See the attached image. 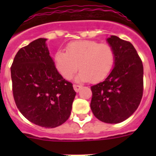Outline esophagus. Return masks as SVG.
<instances>
[{
	"instance_id": "1",
	"label": "esophagus",
	"mask_w": 156,
	"mask_h": 156,
	"mask_svg": "<svg viewBox=\"0 0 156 156\" xmlns=\"http://www.w3.org/2000/svg\"><path fill=\"white\" fill-rule=\"evenodd\" d=\"M81 87H81L80 85H77V84L73 85V88H74V90H75L76 92L79 91V90L81 89Z\"/></svg>"
}]
</instances>
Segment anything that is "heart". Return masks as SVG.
<instances>
[{
	"mask_svg": "<svg viewBox=\"0 0 156 156\" xmlns=\"http://www.w3.org/2000/svg\"><path fill=\"white\" fill-rule=\"evenodd\" d=\"M115 59V51L110 44L84 40L69 43L66 53L62 51L56 52L54 63L65 79H71L80 67L78 80H90L96 83L108 76L113 68Z\"/></svg>",
	"mask_w": 156,
	"mask_h": 156,
	"instance_id": "heart-1",
	"label": "heart"
}]
</instances>
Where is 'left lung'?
I'll list each match as a JSON object with an SVG mask.
<instances>
[{"instance_id":"left-lung-1","label":"left lung","mask_w":156,"mask_h":156,"mask_svg":"<svg viewBox=\"0 0 156 156\" xmlns=\"http://www.w3.org/2000/svg\"><path fill=\"white\" fill-rule=\"evenodd\" d=\"M115 51V66L103 82L90 87V108L94 116L107 123L126 120L142 98V61L129 41L111 36L107 39Z\"/></svg>"}]
</instances>
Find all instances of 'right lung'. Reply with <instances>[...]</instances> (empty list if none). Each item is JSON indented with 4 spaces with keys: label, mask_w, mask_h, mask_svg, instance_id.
<instances>
[{
    "label": "right lung",
    "mask_w": 156,
    "mask_h": 156,
    "mask_svg": "<svg viewBox=\"0 0 156 156\" xmlns=\"http://www.w3.org/2000/svg\"><path fill=\"white\" fill-rule=\"evenodd\" d=\"M46 41L35 40L17 52L11 76L14 100L23 116L42 127L54 128L69 119L76 92L56 69Z\"/></svg>",
    "instance_id": "obj_1"
}]
</instances>
